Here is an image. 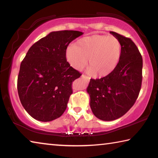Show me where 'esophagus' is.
I'll return each mask as SVG.
<instances>
[{"label": "esophagus", "mask_w": 158, "mask_h": 158, "mask_svg": "<svg viewBox=\"0 0 158 158\" xmlns=\"http://www.w3.org/2000/svg\"><path fill=\"white\" fill-rule=\"evenodd\" d=\"M81 77H82L83 79H84L86 80V81H89V80H90V77H89L88 76H85V75H84V74H83V75L81 76Z\"/></svg>", "instance_id": "34e87169"}]
</instances>
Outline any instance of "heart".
I'll use <instances>...</instances> for the list:
<instances>
[{"instance_id": "heart-1", "label": "heart", "mask_w": 158, "mask_h": 158, "mask_svg": "<svg viewBox=\"0 0 158 158\" xmlns=\"http://www.w3.org/2000/svg\"><path fill=\"white\" fill-rule=\"evenodd\" d=\"M122 53V45L113 35H93L82 37L67 48L65 56L69 65L81 71L87 65L89 73L98 77L110 74L117 68Z\"/></svg>"}]
</instances>
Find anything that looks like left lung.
<instances>
[{
	"instance_id": "1",
	"label": "left lung",
	"mask_w": 158,
	"mask_h": 158,
	"mask_svg": "<svg viewBox=\"0 0 158 158\" xmlns=\"http://www.w3.org/2000/svg\"><path fill=\"white\" fill-rule=\"evenodd\" d=\"M110 33L121 43V60L113 73L100 79H90L87 88L93 114L105 121L119 118L130 110L142 82L143 60L137 47L130 38L116 32Z\"/></svg>"
}]
</instances>
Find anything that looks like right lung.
Returning a JSON list of instances; mask_svg holds the SVG:
<instances>
[{
  "label": "right lung",
  "mask_w": 158,
  "mask_h": 158,
  "mask_svg": "<svg viewBox=\"0 0 158 158\" xmlns=\"http://www.w3.org/2000/svg\"><path fill=\"white\" fill-rule=\"evenodd\" d=\"M83 35L77 31L51 32L29 49L21 63L17 90L21 103L33 118L52 121L62 116L81 75L67 62L69 44Z\"/></svg>",
  "instance_id": "1"
}]
</instances>
